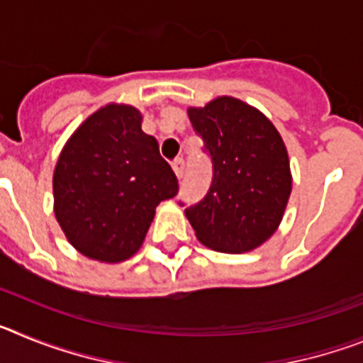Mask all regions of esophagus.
Listing matches in <instances>:
<instances>
[{
  "mask_svg": "<svg viewBox=\"0 0 363 363\" xmlns=\"http://www.w3.org/2000/svg\"><path fill=\"white\" fill-rule=\"evenodd\" d=\"M172 169H174L176 176H178V178H182V176H184V169H185L184 158H176L174 162H172Z\"/></svg>",
  "mask_w": 363,
  "mask_h": 363,
  "instance_id": "34e87169",
  "label": "esophagus"
}]
</instances>
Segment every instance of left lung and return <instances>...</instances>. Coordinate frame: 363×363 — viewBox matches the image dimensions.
<instances>
[{
  "mask_svg": "<svg viewBox=\"0 0 363 363\" xmlns=\"http://www.w3.org/2000/svg\"><path fill=\"white\" fill-rule=\"evenodd\" d=\"M189 120L209 154L213 182L185 216L214 251H252L277 230L291 194L280 134L262 112L229 96L189 108Z\"/></svg>",
  "mask_w": 363,
  "mask_h": 363,
  "instance_id": "left-lung-1",
  "label": "left lung"
}]
</instances>
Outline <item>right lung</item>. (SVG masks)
I'll return each mask as SVG.
<instances>
[{"label":"right lung","mask_w":363,"mask_h":363,"mask_svg":"<svg viewBox=\"0 0 363 363\" xmlns=\"http://www.w3.org/2000/svg\"><path fill=\"white\" fill-rule=\"evenodd\" d=\"M178 178L158 142L127 105L94 112L63 147L54 171V213L69 242L99 262H121L142 247L160 201Z\"/></svg>","instance_id":"right-lung-1"}]
</instances>
